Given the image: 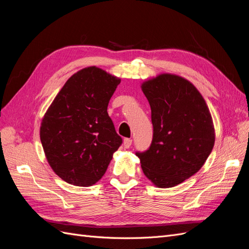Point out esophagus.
<instances>
[{
  "label": "esophagus",
  "instance_id": "34e87169",
  "mask_svg": "<svg viewBox=\"0 0 249 249\" xmlns=\"http://www.w3.org/2000/svg\"><path fill=\"white\" fill-rule=\"evenodd\" d=\"M132 145V139H129V138H125L124 140V148H130Z\"/></svg>",
  "mask_w": 249,
  "mask_h": 249
}]
</instances>
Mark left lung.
I'll return each mask as SVG.
<instances>
[{
	"label": "left lung",
	"instance_id": "left-lung-1",
	"mask_svg": "<svg viewBox=\"0 0 249 249\" xmlns=\"http://www.w3.org/2000/svg\"><path fill=\"white\" fill-rule=\"evenodd\" d=\"M141 89L152 110L154 135L146 152L136 155L155 186L175 187L195 175L212 152V116L197 88L178 74L160 73Z\"/></svg>",
	"mask_w": 249,
	"mask_h": 249
}]
</instances>
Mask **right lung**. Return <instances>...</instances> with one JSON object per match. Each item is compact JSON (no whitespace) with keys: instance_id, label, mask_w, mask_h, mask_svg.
Listing matches in <instances>:
<instances>
[{"instance_id":"add662e5","label":"right lung","mask_w":249,"mask_h":249,"mask_svg":"<svg viewBox=\"0 0 249 249\" xmlns=\"http://www.w3.org/2000/svg\"><path fill=\"white\" fill-rule=\"evenodd\" d=\"M119 83L99 67H85L66 81L44 114L43 152L66 183L89 187L99 182L122 144L107 112Z\"/></svg>"}]
</instances>
